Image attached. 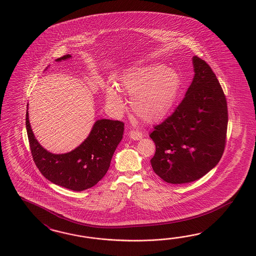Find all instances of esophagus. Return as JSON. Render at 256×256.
I'll return each instance as SVG.
<instances>
[{"label": "esophagus", "mask_w": 256, "mask_h": 256, "mask_svg": "<svg viewBox=\"0 0 256 256\" xmlns=\"http://www.w3.org/2000/svg\"><path fill=\"white\" fill-rule=\"evenodd\" d=\"M128 135H130L131 140H142V137H144L142 133L137 130H131L128 133Z\"/></svg>", "instance_id": "1"}]
</instances>
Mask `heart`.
I'll return each instance as SVG.
<instances>
[{
    "instance_id": "1",
    "label": "heart",
    "mask_w": 256,
    "mask_h": 256,
    "mask_svg": "<svg viewBox=\"0 0 256 256\" xmlns=\"http://www.w3.org/2000/svg\"><path fill=\"white\" fill-rule=\"evenodd\" d=\"M119 85L130 98L132 111L146 124L162 121L174 108L180 92L181 78L174 69L162 64H150L128 69ZM106 102L116 112H122L125 104L118 88L106 87Z\"/></svg>"
}]
</instances>
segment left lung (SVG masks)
<instances>
[{
	"label": "left lung",
	"instance_id": "8db88e82",
	"mask_svg": "<svg viewBox=\"0 0 256 256\" xmlns=\"http://www.w3.org/2000/svg\"><path fill=\"white\" fill-rule=\"evenodd\" d=\"M192 64V82L180 104L150 134L156 147L152 168L171 184L199 180L224 152L228 118L223 90L206 61L194 56Z\"/></svg>",
	"mask_w": 256,
	"mask_h": 256
}]
</instances>
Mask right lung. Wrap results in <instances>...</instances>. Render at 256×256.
I'll return each instance as SVG.
<instances>
[{"instance_id":"right-lung-1","label":"right lung","mask_w":256,"mask_h":256,"mask_svg":"<svg viewBox=\"0 0 256 256\" xmlns=\"http://www.w3.org/2000/svg\"><path fill=\"white\" fill-rule=\"evenodd\" d=\"M69 58L71 56L66 54L56 61L61 62ZM26 128L32 157L40 173L54 184L75 192L94 187L104 176L124 133L123 122L99 119L80 146L68 152L57 154L44 149L38 142L30 126L28 110Z\"/></svg>"}]
</instances>
